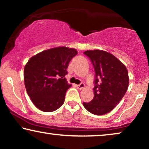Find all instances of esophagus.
Listing matches in <instances>:
<instances>
[{"label":"esophagus","instance_id":"1","mask_svg":"<svg viewBox=\"0 0 149 149\" xmlns=\"http://www.w3.org/2000/svg\"><path fill=\"white\" fill-rule=\"evenodd\" d=\"M76 87L78 89H82L83 88H84L85 84L83 83H81L79 85H76Z\"/></svg>","mask_w":149,"mask_h":149}]
</instances>
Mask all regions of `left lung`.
Returning <instances> with one entry per match:
<instances>
[{"instance_id": "left-lung-1", "label": "left lung", "mask_w": 149, "mask_h": 149, "mask_svg": "<svg viewBox=\"0 0 149 149\" xmlns=\"http://www.w3.org/2000/svg\"><path fill=\"white\" fill-rule=\"evenodd\" d=\"M83 54L95 71L94 96L83 106L93 115H103L111 111L125 94L129 85L127 70L116 57L104 51L89 50Z\"/></svg>"}]
</instances>
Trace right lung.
<instances>
[{
    "label": "right lung",
    "instance_id": "obj_1",
    "mask_svg": "<svg viewBox=\"0 0 149 149\" xmlns=\"http://www.w3.org/2000/svg\"><path fill=\"white\" fill-rule=\"evenodd\" d=\"M77 54L74 49L60 47L43 51L28 60L24 68V84L36 107L44 112L58 109L71 87L65 76L69 62Z\"/></svg>",
    "mask_w": 149,
    "mask_h": 149
}]
</instances>
